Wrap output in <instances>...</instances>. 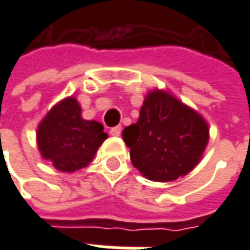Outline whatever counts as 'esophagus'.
<instances>
[{
  "mask_svg": "<svg viewBox=\"0 0 250 250\" xmlns=\"http://www.w3.org/2000/svg\"><path fill=\"white\" fill-rule=\"evenodd\" d=\"M121 126H114V128H111L110 129V133L112 136H120L121 135Z\"/></svg>",
  "mask_w": 250,
  "mask_h": 250,
  "instance_id": "34e87169",
  "label": "esophagus"
}]
</instances>
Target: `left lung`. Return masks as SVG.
Returning <instances> with one entry per match:
<instances>
[{
  "label": "left lung",
  "instance_id": "8db88e82",
  "mask_svg": "<svg viewBox=\"0 0 250 250\" xmlns=\"http://www.w3.org/2000/svg\"><path fill=\"white\" fill-rule=\"evenodd\" d=\"M132 164L145 178L171 182L189 174L206 150L210 130L202 114L163 89L145 96L136 124L122 132Z\"/></svg>",
  "mask_w": 250,
  "mask_h": 250
}]
</instances>
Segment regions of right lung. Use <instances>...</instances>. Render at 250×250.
I'll return each mask as SVG.
<instances>
[{"label":"right lung","instance_id":"right-lung-1","mask_svg":"<svg viewBox=\"0 0 250 250\" xmlns=\"http://www.w3.org/2000/svg\"><path fill=\"white\" fill-rule=\"evenodd\" d=\"M107 138L100 122L83 118L82 107L73 96L53 105L36 132L42 157L68 174L87 167Z\"/></svg>","mask_w":250,"mask_h":250}]
</instances>
